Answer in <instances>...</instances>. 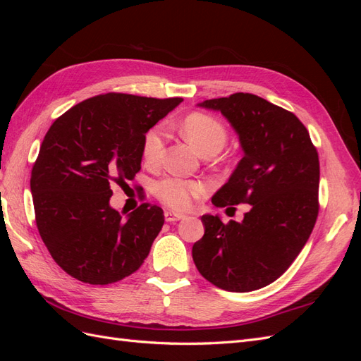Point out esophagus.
Here are the masks:
<instances>
[{"label": "esophagus", "mask_w": 361, "mask_h": 361, "mask_svg": "<svg viewBox=\"0 0 361 361\" xmlns=\"http://www.w3.org/2000/svg\"><path fill=\"white\" fill-rule=\"evenodd\" d=\"M185 215L179 214V212H173V211H166V221L167 223H174V221H179L183 220Z\"/></svg>", "instance_id": "1"}]
</instances>
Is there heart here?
Listing matches in <instances>:
<instances>
[{"instance_id":"obj_1","label":"heart","mask_w":361,"mask_h":361,"mask_svg":"<svg viewBox=\"0 0 361 361\" xmlns=\"http://www.w3.org/2000/svg\"><path fill=\"white\" fill-rule=\"evenodd\" d=\"M182 133L202 155L209 150L220 152L227 140L226 128L216 118L203 113H192L185 118L182 123ZM164 146H166V133H164L162 126H155L147 130L143 138L145 159L149 162H157L162 155ZM206 190L207 188L203 182L169 178L158 185V195L164 203L171 207L187 209L194 199L202 197Z\"/></svg>"}]
</instances>
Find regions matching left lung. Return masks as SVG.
<instances>
[{
	"label": "left lung",
	"mask_w": 361,
	"mask_h": 361,
	"mask_svg": "<svg viewBox=\"0 0 361 361\" xmlns=\"http://www.w3.org/2000/svg\"><path fill=\"white\" fill-rule=\"evenodd\" d=\"M221 113L238 135L243 159L218 190V207L248 203L241 223L204 214L192 245L200 274L228 292L277 280L307 243L318 216L319 159L298 117L256 94L235 93L197 104Z\"/></svg>",
	"instance_id": "left-lung-1"
}]
</instances>
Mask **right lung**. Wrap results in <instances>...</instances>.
<instances>
[{
    "mask_svg": "<svg viewBox=\"0 0 361 361\" xmlns=\"http://www.w3.org/2000/svg\"><path fill=\"white\" fill-rule=\"evenodd\" d=\"M182 101L106 93L72 106L51 125L30 187L39 233L69 276L110 285L147 257L164 212L143 203L123 218L110 204L111 185L134 179L146 133Z\"/></svg>",
    "mask_w": 361,
    "mask_h": 361,
    "instance_id": "add662e5",
    "label": "right lung"
}]
</instances>
